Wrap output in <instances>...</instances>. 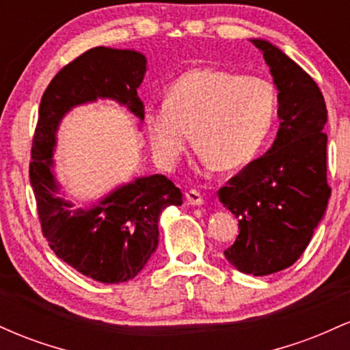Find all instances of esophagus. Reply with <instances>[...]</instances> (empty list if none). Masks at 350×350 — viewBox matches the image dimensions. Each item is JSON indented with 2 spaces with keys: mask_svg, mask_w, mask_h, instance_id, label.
I'll use <instances>...</instances> for the list:
<instances>
[{
  "mask_svg": "<svg viewBox=\"0 0 350 350\" xmlns=\"http://www.w3.org/2000/svg\"><path fill=\"white\" fill-rule=\"evenodd\" d=\"M186 199L187 204H191V206H202L204 204L202 194L199 191H196V189H191V191L186 192Z\"/></svg>",
  "mask_w": 350,
  "mask_h": 350,
  "instance_id": "obj_1",
  "label": "esophagus"
}]
</instances>
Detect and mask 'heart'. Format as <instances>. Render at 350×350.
Listing matches in <instances>:
<instances>
[{
    "mask_svg": "<svg viewBox=\"0 0 350 350\" xmlns=\"http://www.w3.org/2000/svg\"><path fill=\"white\" fill-rule=\"evenodd\" d=\"M276 110L278 92L270 79L194 69L172 83L164 105L144 110V128L152 152L163 164L178 161L192 130L204 161L234 170L262 148Z\"/></svg>",
    "mask_w": 350,
    "mask_h": 350,
    "instance_id": "heart-1",
    "label": "heart"
}]
</instances>
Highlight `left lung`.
Instances as JSON below:
<instances>
[{
  "label": "left lung",
  "mask_w": 350,
  "mask_h": 350,
  "mask_svg": "<svg viewBox=\"0 0 350 350\" xmlns=\"http://www.w3.org/2000/svg\"><path fill=\"white\" fill-rule=\"evenodd\" d=\"M278 88L280 130L273 146L219 189V200L239 219L240 234L224 255L239 271L265 276L291 267L326 212L327 108L319 87L295 60L263 39Z\"/></svg>",
  "instance_id": "1"
}]
</instances>
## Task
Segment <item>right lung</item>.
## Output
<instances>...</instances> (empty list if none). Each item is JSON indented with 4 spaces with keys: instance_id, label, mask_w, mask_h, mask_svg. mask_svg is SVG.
<instances>
[{
    "instance_id": "right-lung-1",
    "label": "right lung",
    "mask_w": 350,
    "mask_h": 350,
    "mask_svg": "<svg viewBox=\"0 0 350 350\" xmlns=\"http://www.w3.org/2000/svg\"><path fill=\"white\" fill-rule=\"evenodd\" d=\"M146 72L142 52L94 47L57 72L39 105L29 179L42 235L60 260L87 278L113 284L133 280L158 247L159 214L180 206L183 194L166 176L152 174L123 184L90 208H72L59 198L52 150L60 120L70 108L113 98L144 118L138 87Z\"/></svg>"
}]
</instances>
